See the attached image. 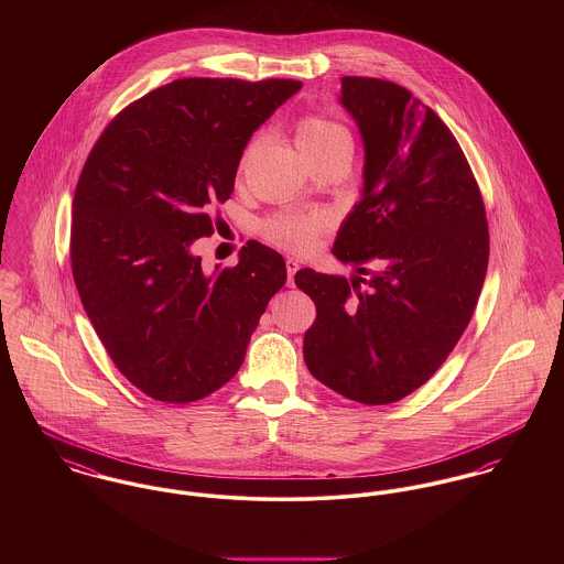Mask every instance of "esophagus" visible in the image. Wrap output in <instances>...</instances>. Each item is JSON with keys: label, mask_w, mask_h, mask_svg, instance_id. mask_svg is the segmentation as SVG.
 Masks as SVG:
<instances>
[{"label": "esophagus", "mask_w": 564, "mask_h": 564, "mask_svg": "<svg viewBox=\"0 0 564 564\" xmlns=\"http://www.w3.org/2000/svg\"><path fill=\"white\" fill-rule=\"evenodd\" d=\"M300 262L295 258H286V273H289V284H293V275L297 273Z\"/></svg>", "instance_id": "1"}]
</instances>
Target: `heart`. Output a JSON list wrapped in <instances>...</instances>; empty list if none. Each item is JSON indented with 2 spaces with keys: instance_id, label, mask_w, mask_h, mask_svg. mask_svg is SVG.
<instances>
[{
  "instance_id": "1",
  "label": "heart",
  "mask_w": 564,
  "mask_h": 564,
  "mask_svg": "<svg viewBox=\"0 0 564 564\" xmlns=\"http://www.w3.org/2000/svg\"><path fill=\"white\" fill-rule=\"evenodd\" d=\"M295 141L308 161L332 152L351 154L354 145L349 130L343 123L323 115H304L295 126ZM327 228L329 217L325 213H291L269 219L262 232L267 241L295 253H304L315 247L319 235Z\"/></svg>"
}]
</instances>
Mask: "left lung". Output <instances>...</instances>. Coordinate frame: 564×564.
<instances>
[{"instance_id":"obj_1","label":"left lung","mask_w":564,"mask_h":564,"mask_svg":"<svg viewBox=\"0 0 564 564\" xmlns=\"http://www.w3.org/2000/svg\"><path fill=\"white\" fill-rule=\"evenodd\" d=\"M340 84L365 143V191L332 253L360 278L295 273L317 306L304 360L343 398L382 405L423 387L467 329L488 267V224L474 171L430 106L395 82Z\"/></svg>"}]
</instances>
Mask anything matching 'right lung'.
<instances>
[{"label": "right lung", "mask_w": 564, "mask_h": 564, "mask_svg": "<svg viewBox=\"0 0 564 564\" xmlns=\"http://www.w3.org/2000/svg\"><path fill=\"white\" fill-rule=\"evenodd\" d=\"M302 82L182 78L126 106L84 162L72 269L115 367L156 402L188 403L230 382L284 258L247 242L204 275L193 241L230 199L249 137Z\"/></svg>", "instance_id": "obj_1"}]
</instances>
